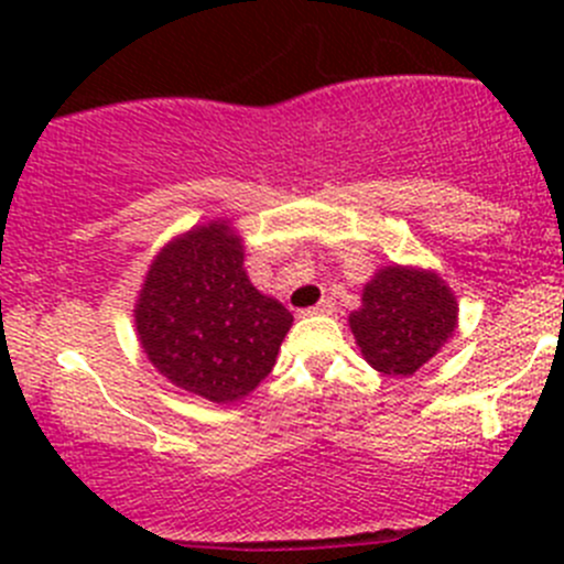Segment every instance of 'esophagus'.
Segmentation results:
<instances>
[{
    "mask_svg": "<svg viewBox=\"0 0 564 564\" xmlns=\"http://www.w3.org/2000/svg\"><path fill=\"white\" fill-rule=\"evenodd\" d=\"M335 311V303L333 300H322V303L318 305H314V308H308V311H303V316H329Z\"/></svg>",
    "mask_w": 564,
    "mask_h": 564,
    "instance_id": "obj_1",
    "label": "esophagus"
}]
</instances>
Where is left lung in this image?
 Instances as JSON below:
<instances>
[{
    "mask_svg": "<svg viewBox=\"0 0 564 564\" xmlns=\"http://www.w3.org/2000/svg\"><path fill=\"white\" fill-rule=\"evenodd\" d=\"M456 316V297L434 272L388 267L368 283L349 324L377 371L409 377L451 338Z\"/></svg>",
    "mask_w": 564,
    "mask_h": 564,
    "instance_id": "left-lung-1",
    "label": "left lung"
}]
</instances>
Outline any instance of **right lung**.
Returning <instances> with one entry per match:
<instances>
[{
	"label": "right lung",
	"instance_id": "obj_1",
	"mask_svg": "<svg viewBox=\"0 0 564 564\" xmlns=\"http://www.w3.org/2000/svg\"><path fill=\"white\" fill-rule=\"evenodd\" d=\"M135 327L152 366L176 388L231 403L272 371L292 314L248 281L240 237L209 224L152 261Z\"/></svg>",
	"mask_w": 564,
	"mask_h": 564
}]
</instances>
